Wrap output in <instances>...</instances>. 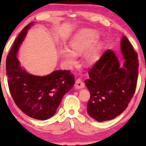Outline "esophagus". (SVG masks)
<instances>
[{"instance_id":"esophagus-1","label":"esophagus","mask_w":146,"mask_h":146,"mask_svg":"<svg viewBox=\"0 0 146 146\" xmlns=\"http://www.w3.org/2000/svg\"><path fill=\"white\" fill-rule=\"evenodd\" d=\"M74 86H75V88L76 89H81L84 87V82L82 80V78H78L76 80Z\"/></svg>"}]
</instances>
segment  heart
Returning a JSON list of instances; mask_svg holds the SVG:
<instances>
[{"instance_id":"heart-1","label":"heart","mask_w":146,"mask_h":146,"mask_svg":"<svg viewBox=\"0 0 146 146\" xmlns=\"http://www.w3.org/2000/svg\"><path fill=\"white\" fill-rule=\"evenodd\" d=\"M98 34L93 30L85 29L77 33L69 42V50H64L62 58L68 65L76 63L75 56L82 54L87 52L85 60L87 63L92 64L97 60L102 45L96 43L98 39Z\"/></svg>"}]
</instances>
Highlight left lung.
I'll return each instance as SVG.
<instances>
[{
	"label": "left lung",
	"instance_id": "1",
	"mask_svg": "<svg viewBox=\"0 0 146 146\" xmlns=\"http://www.w3.org/2000/svg\"><path fill=\"white\" fill-rule=\"evenodd\" d=\"M121 48L125 62L120 68L114 52L107 50L89 70L85 84L90 93L89 115L98 121L110 120L126 109L134 94L138 76L137 54L123 36Z\"/></svg>",
	"mask_w": 146,
	"mask_h": 146
}]
</instances>
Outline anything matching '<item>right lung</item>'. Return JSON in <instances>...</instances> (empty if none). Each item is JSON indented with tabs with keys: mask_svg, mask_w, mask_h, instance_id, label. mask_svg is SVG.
Here are the masks:
<instances>
[{
	"mask_svg": "<svg viewBox=\"0 0 146 146\" xmlns=\"http://www.w3.org/2000/svg\"><path fill=\"white\" fill-rule=\"evenodd\" d=\"M33 23L24 28L7 57L6 70L10 92L16 105L34 119L45 120L56 111L65 94L75 83L70 70H56L46 76H36L20 66L17 53Z\"/></svg>",
	"mask_w": 146,
	"mask_h": 146,
	"instance_id": "right-lung-1",
	"label": "right lung"
}]
</instances>
